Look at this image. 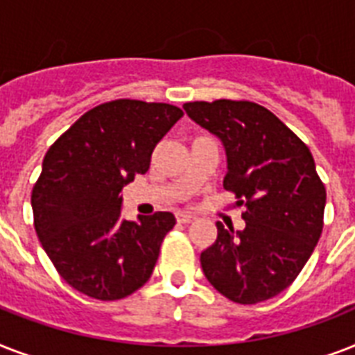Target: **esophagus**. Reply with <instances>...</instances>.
I'll use <instances>...</instances> for the list:
<instances>
[{
  "label": "esophagus",
  "mask_w": 355,
  "mask_h": 355,
  "mask_svg": "<svg viewBox=\"0 0 355 355\" xmlns=\"http://www.w3.org/2000/svg\"><path fill=\"white\" fill-rule=\"evenodd\" d=\"M177 221L182 223V225H188V223L195 221V216H191V214H186V211H178Z\"/></svg>",
  "instance_id": "1"
}]
</instances>
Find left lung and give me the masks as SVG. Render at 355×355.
Returning a JSON list of instances; mask_svg holds the SVG:
<instances>
[{
	"label": "left lung",
	"mask_w": 355,
	"mask_h": 355,
	"mask_svg": "<svg viewBox=\"0 0 355 355\" xmlns=\"http://www.w3.org/2000/svg\"><path fill=\"white\" fill-rule=\"evenodd\" d=\"M184 110L223 141L227 177L245 228L217 223L200 254L202 272L237 304H258L291 286L322 234L326 188L308 145L275 114L250 101L186 103Z\"/></svg>",
	"instance_id": "8db88e82"
}]
</instances>
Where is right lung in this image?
<instances>
[{
    "label": "right lung",
    "instance_id": "add662e5",
    "mask_svg": "<svg viewBox=\"0 0 355 355\" xmlns=\"http://www.w3.org/2000/svg\"><path fill=\"white\" fill-rule=\"evenodd\" d=\"M182 116L167 103H103L46 153L31 195L36 236L58 275L83 295L119 300L153 275L175 216L125 221L119 193L147 173L155 147Z\"/></svg>",
    "mask_w": 355,
    "mask_h": 355
}]
</instances>
